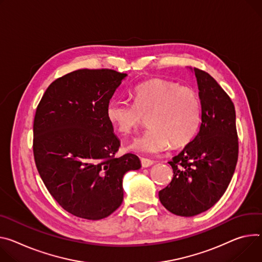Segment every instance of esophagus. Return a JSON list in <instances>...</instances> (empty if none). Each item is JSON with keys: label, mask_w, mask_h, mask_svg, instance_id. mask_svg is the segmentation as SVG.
Returning <instances> with one entry per match:
<instances>
[{"label": "esophagus", "mask_w": 262, "mask_h": 262, "mask_svg": "<svg viewBox=\"0 0 262 262\" xmlns=\"http://www.w3.org/2000/svg\"><path fill=\"white\" fill-rule=\"evenodd\" d=\"M141 165L142 167H149V166H151L155 162L152 160H149V159H146V158H141Z\"/></svg>", "instance_id": "obj_1"}]
</instances>
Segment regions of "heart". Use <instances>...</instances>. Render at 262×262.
<instances>
[{"label":"heart","instance_id":"heart-1","mask_svg":"<svg viewBox=\"0 0 262 262\" xmlns=\"http://www.w3.org/2000/svg\"><path fill=\"white\" fill-rule=\"evenodd\" d=\"M133 103L117 98L108 102L106 117L123 135H130L146 118L149 128L134 141L130 148L159 154L171 144L183 146L193 139L201 122V100L190 86L152 79L136 85L130 92Z\"/></svg>","mask_w":262,"mask_h":262}]
</instances>
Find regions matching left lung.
Instances as JSON below:
<instances>
[{
  "mask_svg": "<svg viewBox=\"0 0 262 262\" xmlns=\"http://www.w3.org/2000/svg\"><path fill=\"white\" fill-rule=\"evenodd\" d=\"M201 99L195 137L168 162L170 184L159 192L162 205L176 215L194 216L215 205L227 190L238 160L234 103L210 74L194 68Z\"/></svg>",
  "mask_w": 262,
  "mask_h": 262,
  "instance_id": "8db88e82",
  "label": "left lung"
}]
</instances>
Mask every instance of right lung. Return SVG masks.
<instances>
[{
  "instance_id": "add662e5",
  "label": "right lung",
  "mask_w": 262,
  "mask_h": 262,
  "mask_svg": "<svg viewBox=\"0 0 262 262\" xmlns=\"http://www.w3.org/2000/svg\"><path fill=\"white\" fill-rule=\"evenodd\" d=\"M126 74L81 69L54 80L36 107L33 156L54 200L69 213L98 221L123 201V176L141 167L139 158H116L120 141L106 106Z\"/></svg>"
}]
</instances>
